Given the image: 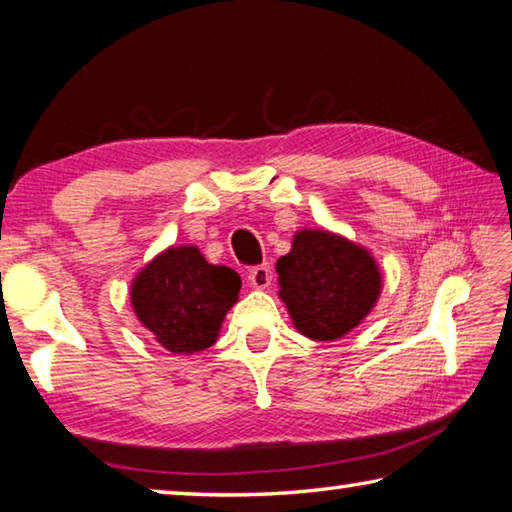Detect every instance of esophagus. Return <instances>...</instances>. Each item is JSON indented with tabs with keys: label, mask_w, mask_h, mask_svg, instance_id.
I'll return each mask as SVG.
<instances>
[{
	"label": "esophagus",
	"mask_w": 512,
	"mask_h": 512,
	"mask_svg": "<svg viewBox=\"0 0 512 512\" xmlns=\"http://www.w3.org/2000/svg\"><path fill=\"white\" fill-rule=\"evenodd\" d=\"M271 282H273V271L268 264L255 266L248 271V284L253 289H266V287H271Z\"/></svg>",
	"instance_id": "obj_1"
}]
</instances>
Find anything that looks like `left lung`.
Here are the masks:
<instances>
[{"mask_svg": "<svg viewBox=\"0 0 512 512\" xmlns=\"http://www.w3.org/2000/svg\"><path fill=\"white\" fill-rule=\"evenodd\" d=\"M275 268L293 325L314 341L352 332L381 293L379 266L368 250L327 230H300Z\"/></svg>", "mask_w": 512, "mask_h": 512, "instance_id": "left-lung-1", "label": "left lung"}]
</instances>
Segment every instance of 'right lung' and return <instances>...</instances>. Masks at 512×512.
Listing matches in <instances>:
<instances>
[{"label": "right lung", "instance_id": "obj_1", "mask_svg": "<svg viewBox=\"0 0 512 512\" xmlns=\"http://www.w3.org/2000/svg\"><path fill=\"white\" fill-rule=\"evenodd\" d=\"M239 289L232 268L210 264L196 246H171L137 273L131 302L162 348L194 354L214 345Z\"/></svg>", "mask_w": 512, "mask_h": 512}]
</instances>
